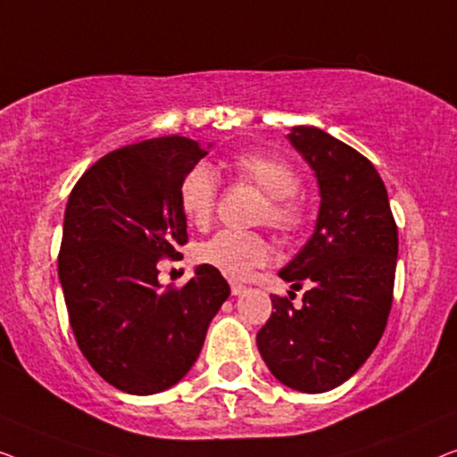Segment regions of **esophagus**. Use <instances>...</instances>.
Instances as JSON below:
<instances>
[{"label": "esophagus", "instance_id": "34e87169", "mask_svg": "<svg viewBox=\"0 0 457 457\" xmlns=\"http://www.w3.org/2000/svg\"><path fill=\"white\" fill-rule=\"evenodd\" d=\"M229 287H231V294H234V295H240V294L246 292V286L237 284V281H229Z\"/></svg>", "mask_w": 457, "mask_h": 457}]
</instances>
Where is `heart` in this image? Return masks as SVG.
Here are the masks:
<instances>
[{
    "mask_svg": "<svg viewBox=\"0 0 457 457\" xmlns=\"http://www.w3.org/2000/svg\"><path fill=\"white\" fill-rule=\"evenodd\" d=\"M236 182L250 184L265 195L259 223H267L284 237H295L308 226V204L298 195L300 176L284 159L267 153H240L228 163ZM217 176L209 165L196 163L178 182V204L186 221L207 228L217 209ZM198 261L229 278H246L271 259V244L259 231L223 229L196 248Z\"/></svg>",
    "mask_w": 457,
    "mask_h": 457,
    "instance_id": "heart-1",
    "label": "heart"
}]
</instances>
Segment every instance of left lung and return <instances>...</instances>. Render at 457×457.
<instances>
[{"label": "left lung", "mask_w": 457, "mask_h": 457, "mask_svg": "<svg viewBox=\"0 0 457 457\" xmlns=\"http://www.w3.org/2000/svg\"><path fill=\"white\" fill-rule=\"evenodd\" d=\"M290 143L320 188L317 228L279 278L311 290L273 295L256 345L275 378L323 394L354 375L381 339L394 302L397 226L387 190L369 159L319 128L295 126Z\"/></svg>", "instance_id": "left-lung-1"}]
</instances>
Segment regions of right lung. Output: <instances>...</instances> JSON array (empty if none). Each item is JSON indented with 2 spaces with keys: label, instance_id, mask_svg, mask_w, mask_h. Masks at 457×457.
I'll return each mask as SVG.
<instances>
[{
  "label": "right lung",
  "instance_id": "obj_1",
  "mask_svg": "<svg viewBox=\"0 0 457 457\" xmlns=\"http://www.w3.org/2000/svg\"><path fill=\"white\" fill-rule=\"evenodd\" d=\"M204 155L178 134L143 140L107 153L70 192L57 254L70 327L88 364L126 394L176 385L229 295L209 265L182 287L157 279V262L188 242L178 182Z\"/></svg>",
  "mask_w": 457,
  "mask_h": 457
}]
</instances>
